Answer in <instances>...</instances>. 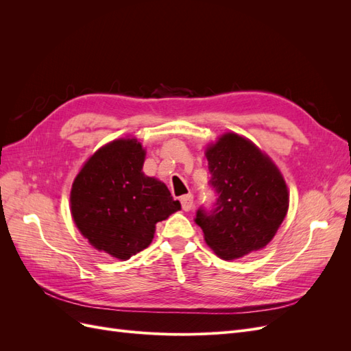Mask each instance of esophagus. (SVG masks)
<instances>
[{
    "label": "esophagus",
    "mask_w": 351,
    "mask_h": 351,
    "mask_svg": "<svg viewBox=\"0 0 351 351\" xmlns=\"http://www.w3.org/2000/svg\"><path fill=\"white\" fill-rule=\"evenodd\" d=\"M180 202H182V206L184 210H190L193 208V195H184L180 199Z\"/></svg>",
    "instance_id": "esophagus-1"
}]
</instances>
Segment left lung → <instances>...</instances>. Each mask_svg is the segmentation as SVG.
I'll use <instances>...</instances> for the list:
<instances>
[{"label":"left lung","mask_w":351,"mask_h":351,"mask_svg":"<svg viewBox=\"0 0 351 351\" xmlns=\"http://www.w3.org/2000/svg\"><path fill=\"white\" fill-rule=\"evenodd\" d=\"M205 155L217 202L210 209L199 208L195 222L206 244L226 261L263 249L289 210V190L280 169L236 133L222 134Z\"/></svg>","instance_id":"left-lung-1"}]
</instances>
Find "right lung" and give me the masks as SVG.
Returning <instances> with one entry per match:
<instances>
[{
    "label": "right lung",
    "instance_id": "obj_1",
    "mask_svg": "<svg viewBox=\"0 0 351 351\" xmlns=\"http://www.w3.org/2000/svg\"><path fill=\"white\" fill-rule=\"evenodd\" d=\"M145 155L137 139L112 141L84 162L71 186V215L82 236L121 261L149 246L156 222L182 208L162 182L143 174Z\"/></svg>",
    "mask_w": 351,
    "mask_h": 351
}]
</instances>
